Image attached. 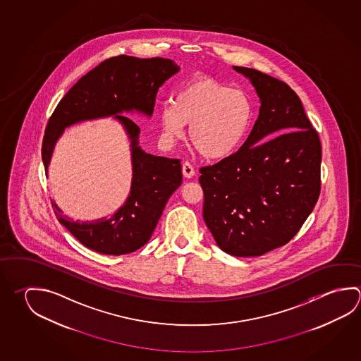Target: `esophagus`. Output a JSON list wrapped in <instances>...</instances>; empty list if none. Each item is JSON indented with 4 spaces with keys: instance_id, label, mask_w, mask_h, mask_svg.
Returning a JSON list of instances; mask_svg holds the SVG:
<instances>
[{
    "instance_id": "34e87169",
    "label": "esophagus",
    "mask_w": 361,
    "mask_h": 361,
    "mask_svg": "<svg viewBox=\"0 0 361 361\" xmlns=\"http://www.w3.org/2000/svg\"><path fill=\"white\" fill-rule=\"evenodd\" d=\"M183 176L186 178H191L195 175V169L190 162H185L183 165Z\"/></svg>"
}]
</instances>
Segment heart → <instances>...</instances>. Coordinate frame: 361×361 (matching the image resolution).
Listing matches in <instances>:
<instances>
[{
    "label": "heart",
    "mask_w": 361,
    "mask_h": 361,
    "mask_svg": "<svg viewBox=\"0 0 361 361\" xmlns=\"http://www.w3.org/2000/svg\"><path fill=\"white\" fill-rule=\"evenodd\" d=\"M252 102L246 92L208 77H196L172 102L161 105L159 123L164 140L181 138L190 126V142L202 157L226 159L237 152L252 121Z\"/></svg>",
    "instance_id": "obj_1"
}]
</instances>
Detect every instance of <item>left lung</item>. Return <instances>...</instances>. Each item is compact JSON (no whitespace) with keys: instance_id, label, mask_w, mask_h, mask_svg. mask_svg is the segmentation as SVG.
Returning <instances> with one entry per match:
<instances>
[{"instance_id":"left-lung-1","label":"left lung","mask_w":361,"mask_h":361,"mask_svg":"<svg viewBox=\"0 0 361 361\" xmlns=\"http://www.w3.org/2000/svg\"><path fill=\"white\" fill-rule=\"evenodd\" d=\"M259 97V114L231 157L202 167V218L221 251L252 257L284 246L321 191L322 148L297 94L278 78L233 67Z\"/></svg>"}]
</instances>
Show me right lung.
<instances>
[{
	"label": "right lung",
	"mask_w": 361,
	"mask_h": 361,
	"mask_svg": "<svg viewBox=\"0 0 361 361\" xmlns=\"http://www.w3.org/2000/svg\"><path fill=\"white\" fill-rule=\"evenodd\" d=\"M178 71V64L166 58H109L71 87L47 124L42 146L45 175L57 140L73 124L113 116L130 140L132 186L127 200L114 214L96 221H73L51 202L59 223L92 251L118 256L145 246L166 202L183 183L180 159L145 152L138 146L140 127L123 115L137 111L151 116L159 87Z\"/></svg>",
	"instance_id": "add662e5"
}]
</instances>
